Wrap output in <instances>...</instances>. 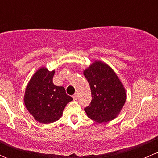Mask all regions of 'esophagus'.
Instances as JSON below:
<instances>
[{
	"mask_svg": "<svg viewBox=\"0 0 158 158\" xmlns=\"http://www.w3.org/2000/svg\"><path fill=\"white\" fill-rule=\"evenodd\" d=\"M73 99H74V100H77V98H78L77 94H74V95H73Z\"/></svg>",
	"mask_w": 158,
	"mask_h": 158,
	"instance_id": "34e87169",
	"label": "esophagus"
}]
</instances>
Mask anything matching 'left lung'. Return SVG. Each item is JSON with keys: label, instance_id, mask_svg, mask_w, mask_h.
<instances>
[{"label": "left lung", "instance_id": "8db88e82", "mask_svg": "<svg viewBox=\"0 0 158 158\" xmlns=\"http://www.w3.org/2000/svg\"><path fill=\"white\" fill-rule=\"evenodd\" d=\"M92 93V102L85 108L89 118L103 123L115 118L126 100L124 85L106 63L95 61L83 71Z\"/></svg>", "mask_w": 158, "mask_h": 158}]
</instances>
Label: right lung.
Instances as JSON below:
<instances>
[{"label":"right lung","mask_w":158,"mask_h":158,"mask_svg":"<svg viewBox=\"0 0 158 158\" xmlns=\"http://www.w3.org/2000/svg\"><path fill=\"white\" fill-rule=\"evenodd\" d=\"M55 70L40 68L27 85L24 104L35 120L49 124L59 120L68 102L73 98L66 93L64 87L52 83Z\"/></svg>","instance_id":"1"}]
</instances>
